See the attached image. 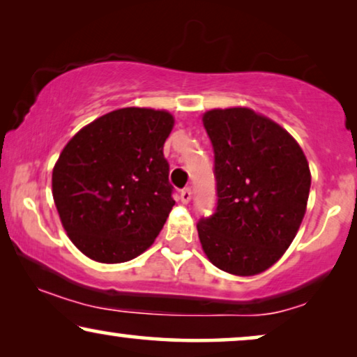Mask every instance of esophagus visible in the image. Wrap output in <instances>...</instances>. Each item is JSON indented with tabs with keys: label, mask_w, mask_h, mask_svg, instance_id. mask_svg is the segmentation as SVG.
Here are the masks:
<instances>
[{
	"label": "esophagus",
	"mask_w": 357,
	"mask_h": 357,
	"mask_svg": "<svg viewBox=\"0 0 357 357\" xmlns=\"http://www.w3.org/2000/svg\"><path fill=\"white\" fill-rule=\"evenodd\" d=\"M180 199H182L183 204L190 203V199H192V188L187 187V188L180 190Z\"/></svg>",
	"instance_id": "1"
}]
</instances>
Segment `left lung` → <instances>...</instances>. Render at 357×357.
Returning a JSON list of instances; mask_svg holds the SVG:
<instances>
[{"mask_svg":"<svg viewBox=\"0 0 357 357\" xmlns=\"http://www.w3.org/2000/svg\"><path fill=\"white\" fill-rule=\"evenodd\" d=\"M214 151L216 211L197 224L209 261L253 276L280 260L304 219L310 169L284 128L245 107L203 115Z\"/></svg>","mask_w":357,"mask_h":357,"instance_id":"1","label":"left lung"}]
</instances>
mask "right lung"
<instances>
[{
    "mask_svg": "<svg viewBox=\"0 0 357 357\" xmlns=\"http://www.w3.org/2000/svg\"><path fill=\"white\" fill-rule=\"evenodd\" d=\"M165 110L126 107L70 139L52 175L55 206L71 242L100 263H123L151 247L175 204L164 143Z\"/></svg>",
    "mask_w": 357,
    "mask_h": 357,
    "instance_id": "obj_1",
    "label": "right lung"
}]
</instances>
